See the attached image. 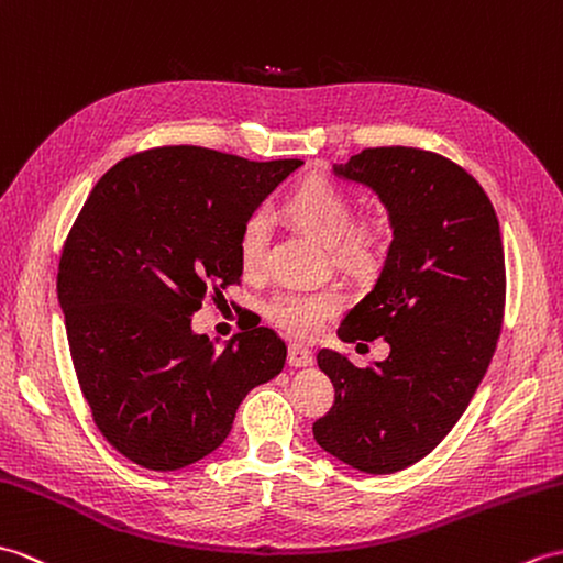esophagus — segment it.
<instances>
[{"label":"esophagus","instance_id":"34e87169","mask_svg":"<svg viewBox=\"0 0 563 563\" xmlns=\"http://www.w3.org/2000/svg\"><path fill=\"white\" fill-rule=\"evenodd\" d=\"M313 364V352L303 344H289V366L301 368V366H310Z\"/></svg>","mask_w":563,"mask_h":563}]
</instances>
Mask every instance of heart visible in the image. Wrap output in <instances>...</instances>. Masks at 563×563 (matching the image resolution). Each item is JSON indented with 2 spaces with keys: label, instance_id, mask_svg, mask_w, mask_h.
<instances>
[{
  "label": "heart",
  "instance_id": "obj_1",
  "mask_svg": "<svg viewBox=\"0 0 563 563\" xmlns=\"http://www.w3.org/2000/svg\"><path fill=\"white\" fill-rule=\"evenodd\" d=\"M289 214L322 243L332 245V255L344 267L366 265L373 255V239L366 229L354 227L356 211L349 195L328 178H308L286 202ZM269 217L255 209L245 217L239 233V255L247 274H257L267 265ZM344 306L340 286L322 289H282L274 294L265 313L269 322L294 336H313Z\"/></svg>",
  "mask_w": 563,
  "mask_h": 563
}]
</instances>
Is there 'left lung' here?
Here are the masks:
<instances>
[{"instance_id":"8db88e82","label":"left lung","mask_w":563,"mask_h":563,"mask_svg":"<svg viewBox=\"0 0 563 563\" xmlns=\"http://www.w3.org/2000/svg\"><path fill=\"white\" fill-rule=\"evenodd\" d=\"M334 173L373 187L393 227L376 286L336 334L385 336L390 356L356 368L322 349L334 405L313 435L346 465L390 474L445 439L489 368L506 306L501 231L482 185L427 148H364Z\"/></svg>"}]
</instances>
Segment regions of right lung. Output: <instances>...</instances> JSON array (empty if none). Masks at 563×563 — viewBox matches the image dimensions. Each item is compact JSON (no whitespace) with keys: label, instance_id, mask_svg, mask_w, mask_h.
I'll return each mask as SVG.
<instances>
[{"label":"right lung","instance_id":"1","mask_svg":"<svg viewBox=\"0 0 563 563\" xmlns=\"http://www.w3.org/2000/svg\"><path fill=\"white\" fill-rule=\"evenodd\" d=\"M303 161H247L192 144L146 148L96 183L62 247L57 298L96 429L146 470L192 465L235 409L282 373L269 328L217 349L190 318L241 284L245 217Z\"/></svg>","mask_w":563,"mask_h":563}]
</instances>
